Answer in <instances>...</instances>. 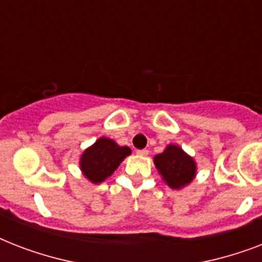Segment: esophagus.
Here are the masks:
<instances>
[{"instance_id":"obj_1","label":"esophagus","mask_w":262,"mask_h":262,"mask_svg":"<svg viewBox=\"0 0 262 262\" xmlns=\"http://www.w3.org/2000/svg\"><path fill=\"white\" fill-rule=\"evenodd\" d=\"M148 149H137V155L140 156H147L148 155Z\"/></svg>"}]
</instances>
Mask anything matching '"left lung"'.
<instances>
[{
	"mask_svg": "<svg viewBox=\"0 0 262 262\" xmlns=\"http://www.w3.org/2000/svg\"><path fill=\"white\" fill-rule=\"evenodd\" d=\"M154 162L163 181L172 189H181L194 178V160L178 145H167L162 154L154 158Z\"/></svg>",
	"mask_w": 262,
	"mask_h": 262,
	"instance_id": "left-lung-1",
	"label": "left lung"
}]
</instances>
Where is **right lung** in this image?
<instances>
[{"instance_id": "right-lung-1", "label": "right lung", "mask_w": 262, "mask_h": 262, "mask_svg": "<svg viewBox=\"0 0 262 262\" xmlns=\"http://www.w3.org/2000/svg\"><path fill=\"white\" fill-rule=\"evenodd\" d=\"M130 152L129 147H119L114 140L102 137L84 151L80 168L91 182L100 183L117 170Z\"/></svg>"}]
</instances>
